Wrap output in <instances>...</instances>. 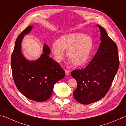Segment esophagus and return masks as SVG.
Here are the masks:
<instances>
[{"instance_id":"esophagus-1","label":"esophagus","mask_w":126,"mask_h":126,"mask_svg":"<svg viewBox=\"0 0 126 126\" xmlns=\"http://www.w3.org/2000/svg\"><path fill=\"white\" fill-rule=\"evenodd\" d=\"M65 72L66 75V76L69 75V74H70V71H68V70H65Z\"/></svg>"}]
</instances>
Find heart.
<instances>
[{
	"label": "heart",
	"mask_w": 126,
	"mask_h": 126,
	"mask_svg": "<svg viewBox=\"0 0 126 126\" xmlns=\"http://www.w3.org/2000/svg\"><path fill=\"white\" fill-rule=\"evenodd\" d=\"M93 47L92 37L81 32H74L65 34L60 37L59 40L51 44V49L54 58L60 63L66 55L72 61V64L80 66L86 63Z\"/></svg>",
	"instance_id": "obj_1"
}]
</instances>
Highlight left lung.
<instances>
[{
	"instance_id": "left-lung-1",
	"label": "left lung",
	"mask_w": 126,
	"mask_h": 126,
	"mask_svg": "<svg viewBox=\"0 0 126 126\" xmlns=\"http://www.w3.org/2000/svg\"><path fill=\"white\" fill-rule=\"evenodd\" d=\"M96 26L100 29L101 34L98 51L84 69L71 72L72 77L78 82L74 97L78 102L84 105L98 101L106 94L120 64L116 43L104 28Z\"/></svg>"
}]
</instances>
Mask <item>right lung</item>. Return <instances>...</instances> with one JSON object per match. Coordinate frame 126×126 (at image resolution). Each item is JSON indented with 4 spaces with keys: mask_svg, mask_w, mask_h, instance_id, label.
Instances as JSON below:
<instances>
[{
    "mask_svg": "<svg viewBox=\"0 0 126 126\" xmlns=\"http://www.w3.org/2000/svg\"><path fill=\"white\" fill-rule=\"evenodd\" d=\"M33 26H29L20 33L15 43L11 58V67L15 85L26 97L43 102L52 95L54 86L65 77V71L58 63L49 57L50 49L45 44L39 59L30 61L21 51V42Z\"/></svg>",
    "mask_w": 126,
    "mask_h": 126,
    "instance_id": "obj_1",
    "label": "right lung"
}]
</instances>
